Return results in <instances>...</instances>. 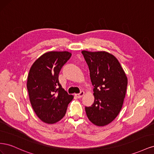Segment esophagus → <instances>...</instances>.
<instances>
[{
  "label": "esophagus",
  "mask_w": 154,
  "mask_h": 154,
  "mask_svg": "<svg viewBox=\"0 0 154 154\" xmlns=\"http://www.w3.org/2000/svg\"><path fill=\"white\" fill-rule=\"evenodd\" d=\"M84 94H85V92H84V91H81L80 93H79V94H76V96L77 97H78V98H80V97H82L83 95H84Z\"/></svg>",
  "instance_id": "1"
}]
</instances>
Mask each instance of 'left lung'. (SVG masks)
I'll return each mask as SVG.
<instances>
[{"label": "left lung", "instance_id": "8db88e82", "mask_svg": "<svg viewBox=\"0 0 154 154\" xmlns=\"http://www.w3.org/2000/svg\"><path fill=\"white\" fill-rule=\"evenodd\" d=\"M94 86V101L85 106L87 117L97 126L109 124L122 108L128 80L122 66L114 56L105 51H82Z\"/></svg>", "mask_w": 154, "mask_h": 154}]
</instances>
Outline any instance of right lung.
<instances>
[{"mask_svg": "<svg viewBox=\"0 0 154 154\" xmlns=\"http://www.w3.org/2000/svg\"><path fill=\"white\" fill-rule=\"evenodd\" d=\"M71 57L67 51H51L42 55L30 69L27 88L31 104L37 116L46 123L62 119L73 99L58 80L60 71Z\"/></svg>", "mask_w": 154, "mask_h": 154, "instance_id": "obj_1", "label": "right lung"}]
</instances>
